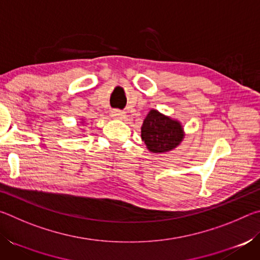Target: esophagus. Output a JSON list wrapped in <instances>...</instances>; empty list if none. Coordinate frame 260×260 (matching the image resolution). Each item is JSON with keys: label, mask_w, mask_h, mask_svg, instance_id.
Returning <instances> with one entry per match:
<instances>
[{"label": "esophagus", "mask_w": 260, "mask_h": 260, "mask_svg": "<svg viewBox=\"0 0 260 260\" xmlns=\"http://www.w3.org/2000/svg\"><path fill=\"white\" fill-rule=\"evenodd\" d=\"M111 117L114 119H125L126 114L124 111H120V110H113L111 112Z\"/></svg>", "instance_id": "1"}]
</instances>
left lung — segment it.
<instances>
[{
  "mask_svg": "<svg viewBox=\"0 0 260 260\" xmlns=\"http://www.w3.org/2000/svg\"><path fill=\"white\" fill-rule=\"evenodd\" d=\"M181 121L151 109L141 126V138L153 153H166L178 148L184 139Z\"/></svg>",
  "mask_w": 260,
  "mask_h": 260,
  "instance_id": "obj_1",
  "label": "left lung"
}]
</instances>
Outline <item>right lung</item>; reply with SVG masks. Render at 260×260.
<instances>
[{
    "mask_svg": "<svg viewBox=\"0 0 260 260\" xmlns=\"http://www.w3.org/2000/svg\"><path fill=\"white\" fill-rule=\"evenodd\" d=\"M81 121H80V124H85V119H83V118H82V119H80Z\"/></svg>",
    "mask_w": 260,
    "mask_h": 260,
    "instance_id": "1",
    "label": "right lung"
}]
</instances>
